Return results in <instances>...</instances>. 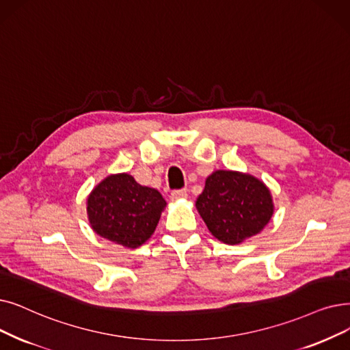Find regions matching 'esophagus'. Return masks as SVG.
I'll use <instances>...</instances> for the list:
<instances>
[{
    "label": "esophagus",
    "mask_w": 350,
    "mask_h": 350,
    "mask_svg": "<svg viewBox=\"0 0 350 350\" xmlns=\"http://www.w3.org/2000/svg\"><path fill=\"white\" fill-rule=\"evenodd\" d=\"M186 197H187L186 190H174V191H172V194H170V199H172L173 202H177V200H180V199H186Z\"/></svg>",
    "instance_id": "1"
}]
</instances>
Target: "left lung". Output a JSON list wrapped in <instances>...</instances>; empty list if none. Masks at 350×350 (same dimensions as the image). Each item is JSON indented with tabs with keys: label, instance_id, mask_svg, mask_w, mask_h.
Listing matches in <instances>:
<instances>
[{
	"label": "left lung",
	"instance_id": "left-lung-1",
	"mask_svg": "<svg viewBox=\"0 0 350 350\" xmlns=\"http://www.w3.org/2000/svg\"><path fill=\"white\" fill-rule=\"evenodd\" d=\"M196 208L213 236L234 246L265 229L275 204L270 189L260 178L249 173L216 170L206 178Z\"/></svg>",
	"mask_w": 350,
	"mask_h": 350
}]
</instances>
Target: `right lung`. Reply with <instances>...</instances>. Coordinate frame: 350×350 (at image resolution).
I'll list each match as a JSON object with an SVG mask.
<instances>
[{
    "label": "right lung",
    "instance_id": "right-lung-1",
    "mask_svg": "<svg viewBox=\"0 0 350 350\" xmlns=\"http://www.w3.org/2000/svg\"><path fill=\"white\" fill-rule=\"evenodd\" d=\"M167 203L163 196L139 185L127 173L101 180L87 197L91 229L126 249H137L154 233Z\"/></svg>",
    "mask_w": 350,
    "mask_h": 350
}]
</instances>
